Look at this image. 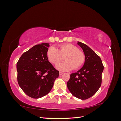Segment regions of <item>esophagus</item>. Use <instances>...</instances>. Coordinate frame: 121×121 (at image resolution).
Masks as SVG:
<instances>
[{
	"mask_svg": "<svg viewBox=\"0 0 121 121\" xmlns=\"http://www.w3.org/2000/svg\"><path fill=\"white\" fill-rule=\"evenodd\" d=\"M63 73L62 72H59V75H62Z\"/></svg>",
	"mask_w": 121,
	"mask_h": 121,
	"instance_id": "esophagus-1",
	"label": "esophagus"
}]
</instances>
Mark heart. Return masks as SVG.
<instances>
[{"label":"heart","mask_w":121,"mask_h":121,"mask_svg":"<svg viewBox=\"0 0 121 121\" xmlns=\"http://www.w3.org/2000/svg\"><path fill=\"white\" fill-rule=\"evenodd\" d=\"M47 57L52 63L57 64L62 61H66L58 64L57 69L62 71H69L73 69H77L82 66L85 61L84 52L71 44H63L59 46L58 49L54 46L47 50Z\"/></svg>","instance_id":"b5f03b06"}]
</instances>
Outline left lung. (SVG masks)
<instances>
[{"label": "left lung", "mask_w": 121, "mask_h": 121, "mask_svg": "<svg viewBox=\"0 0 121 121\" xmlns=\"http://www.w3.org/2000/svg\"><path fill=\"white\" fill-rule=\"evenodd\" d=\"M85 55L84 65L77 72L71 74L67 88L75 97L84 100L94 95L102 84L104 65L100 58L86 45L78 42Z\"/></svg>", "instance_id": "obj_1"}]
</instances>
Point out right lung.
<instances>
[{
  "label": "right lung",
  "instance_id": "add662e5",
  "mask_svg": "<svg viewBox=\"0 0 121 121\" xmlns=\"http://www.w3.org/2000/svg\"><path fill=\"white\" fill-rule=\"evenodd\" d=\"M48 43L38 44L22 54L17 62V82L33 99L45 96L51 90L59 73L48 60Z\"/></svg>",
  "mask_w": 121,
  "mask_h": 121
}]
</instances>
